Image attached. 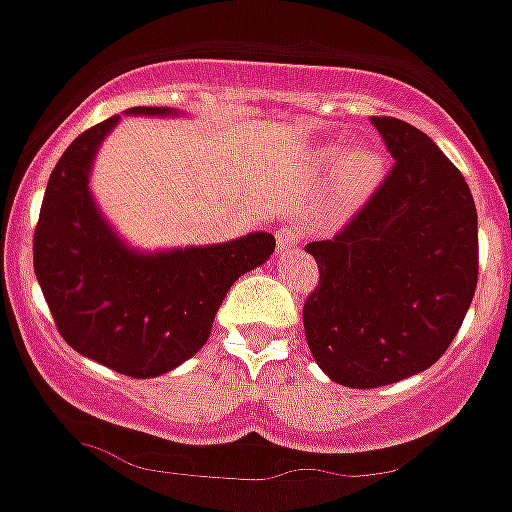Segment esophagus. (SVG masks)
<instances>
[{
  "label": "esophagus",
  "mask_w": 512,
  "mask_h": 512,
  "mask_svg": "<svg viewBox=\"0 0 512 512\" xmlns=\"http://www.w3.org/2000/svg\"><path fill=\"white\" fill-rule=\"evenodd\" d=\"M277 243H279V253H284L287 248L297 246V243H300V225L284 223L282 228L277 230Z\"/></svg>",
  "instance_id": "1"
}]
</instances>
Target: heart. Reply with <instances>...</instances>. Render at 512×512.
Listing matches in <instances>:
<instances>
[{"label":"heart","instance_id":"obj_1","mask_svg":"<svg viewBox=\"0 0 512 512\" xmlns=\"http://www.w3.org/2000/svg\"><path fill=\"white\" fill-rule=\"evenodd\" d=\"M318 161L323 169L338 164V189L346 200H359L369 194L382 176V156L374 148H356L341 158L333 148H323L318 153Z\"/></svg>","mask_w":512,"mask_h":512}]
</instances>
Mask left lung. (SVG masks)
<instances>
[{
    "instance_id": "8db88e82",
    "label": "left lung",
    "mask_w": 512,
    "mask_h": 512,
    "mask_svg": "<svg viewBox=\"0 0 512 512\" xmlns=\"http://www.w3.org/2000/svg\"><path fill=\"white\" fill-rule=\"evenodd\" d=\"M372 125L395 166L330 241L305 246L320 269L302 307L307 346L333 382L356 390L436 364L479 271L477 207L461 171L410 122Z\"/></svg>"
}]
</instances>
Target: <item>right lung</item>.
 I'll use <instances>...</instances> for the list:
<instances>
[{
    "label": "right lung",
    "instance_id": "add662e5",
    "mask_svg": "<svg viewBox=\"0 0 512 512\" xmlns=\"http://www.w3.org/2000/svg\"><path fill=\"white\" fill-rule=\"evenodd\" d=\"M133 115H171L133 107ZM120 117L84 130L58 158L33 238V266L58 333L74 351L135 379L166 374L207 343L241 274L274 253V235L140 253L117 238L89 192V169Z\"/></svg>",
    "mask_w": 512,
    "mask_h": 512
}]
</instances>
